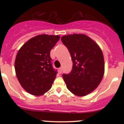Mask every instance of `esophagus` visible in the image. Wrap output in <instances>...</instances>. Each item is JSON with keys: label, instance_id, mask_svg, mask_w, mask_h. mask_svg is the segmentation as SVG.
Segmentation results:
<instances>
[{"label": "esophagus", "instance_id": "esophagus-1", "mask_svg": "<svg viewBox=\"0 0 124 124\" xmlns=\"http://www.w3.org/2000/svg\"><path fill=\"white\" fill-rule=\"evenodd\" d=\"M62 71H63V70H62L61 68H60L58 69V73H60V74H61V73H62Z\"/></svg>", "mask_w": 124, "mask_h": 124}]
</instances>
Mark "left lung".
I'll list each match as a JSON object with an SVG mask.
<instances>
[{
	"instance_id": "obj_1",
	"label": "left lung",
	"mask_w": 124,
	"mask_h": 124,
	"mask_svg": "<svg viewBox=\"0 0 124 124\" xmlns=\"http://www.w3.org/2000/svg\"><path fill=\"white\" fill-rule=\"evenodd\" d=\"M73 61V68L63 78L69 91L78 96H84L99 86L104 73V60L100 47L84 34L61 37Z\"/></svg>"
}]
</instances>
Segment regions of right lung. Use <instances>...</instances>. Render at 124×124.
<instances>
[{
    "instance_id": "right-lung-1",
    "label": "right lung",
    "mask_w": 124,
    "mask_h": 124,
    "mask_svg": "<svg viewBox=\"0 0 124 124\" xmlns=\"http://www.w3.org/2000/svg\"><path fill=\"white\" fill-rule=\"evenodd\" d=\"M60 37L40 35L30 39L20 48L15 61L16 76L27 93L40 96L51 89L57 74L50 51Z\"/></svg>"
}]
</instances>
